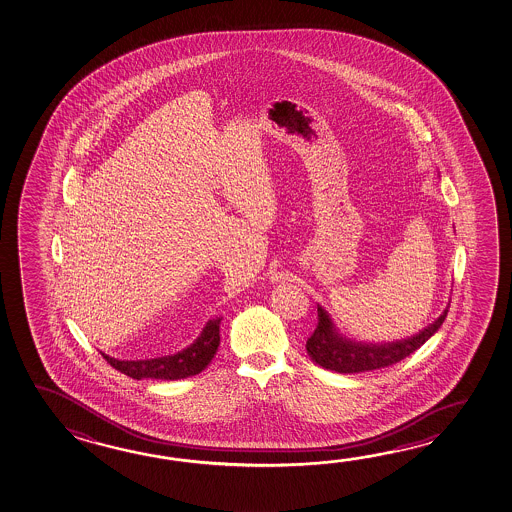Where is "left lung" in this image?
Instances as JSON below:
<instances>
[{"label":"left lung","instance_id":"left-lung-1","mask_svg":"<svg viewBox=\"0 0 512 512\" xmlns=\"http://www.w3.org/2000/svg\"><path fill=\"white\" fill-rule=\"evenodd\" d=\"M448 309L449 304L435 322L430 323L426 329H422L419 334H415L408 340L365 343V341L350 340L345 334H341L336 323L332 322L331 314L327 313L322 305H318V325L314 329L313 336L305 343V349L316 365L338 374H356V372L385 368L408 358L430 340L446 320Z\"/></svg>","mask_w":512,"mask_h":512}]
</instances>
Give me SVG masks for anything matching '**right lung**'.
Masks as SVG:
<instances>
[{
	"instance_id": "right-lung-1",
	"label": "right lung",
	"mask_w": 512,
	"mask_h": 512,
	"mask_svg": "<svg viewBox=\"0 0 512 512\" xmlns=\"http://www.w3.org/2000/svg\"><path fill=\"white\" fill-rule=\"evenodd\" d=\"M221 316L208 320L198 338L190 343L189 347L178 350L171 356L162 358L136 359V361H124V359L111 358L108 354H102L109 365L120 370L122 374L133 379H165L176 381L185 377L196 376L210 365V361L216 356L219 347V323Z\"/></svg>"
}]
</instances>
